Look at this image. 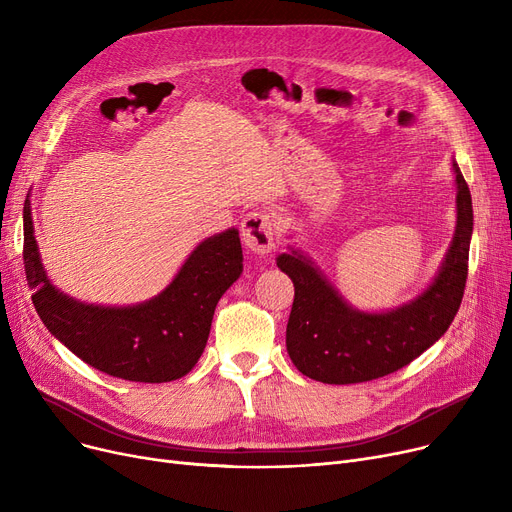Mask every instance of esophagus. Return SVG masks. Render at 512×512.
<instances>
[{
    "label": "esophagus",
    "instance_id": "esophagus-1",
    "mask_svg": "<svg viewBox=\"0 0 512 512\" xmlns=\"http://www.w3.org/2000/svg\"><path fill=\"white\" fill-rule=\"evenodd\" d=\"M242 242L253 253H270L274 249V224L263 211H251L240 224Z\"/></svg>",
    "mask_w": 512,
    "mask_h": 512
}]
</instances>
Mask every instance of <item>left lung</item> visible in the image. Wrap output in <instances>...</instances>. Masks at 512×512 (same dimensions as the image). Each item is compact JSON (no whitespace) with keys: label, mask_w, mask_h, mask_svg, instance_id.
<instances>
[{"label":"left lung","mask_w":512,"mask_h":512,"mask_svg":"<svg viewBox=\"0 0 512 512\" xmlns=\"http://www.w3.org/2000/svg\"><path fill=\"white\" fill-rule=\"evenodd\" d=\"M456 226L436 278L409 303L388 311H361L348 303L324 272L288 247L276 263L294 284L286 351L303 375L324 384H361L409 365L450 328L461 307L473 205L469 186L452 159Z\"/></svg>","instance_id":"left-lung-1"}]
</instances>
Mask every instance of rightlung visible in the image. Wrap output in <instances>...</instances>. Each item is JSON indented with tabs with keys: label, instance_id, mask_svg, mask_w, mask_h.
Masks as SVG:
<instances>
[{
	"label": "right lung",
	"instance_id": "obj_1",
	"mask_svg": "<svg viewBox=\"0 0 512 512\" xmlns=\"http://www.w3.org/2000/svg\"><path fill=\"white\" fill-rule=\"evenodd\" d=\"M22 215L26 282L51 336L91 367L128 382L164 384L197 365L215 305L242 274L236 228L201 240L153 299L112 307L76 301L51 284L41 263L29 197Z\"/></svg>",
	"mask_w": 512,
	"mask_h": 512
}]
</instances>
